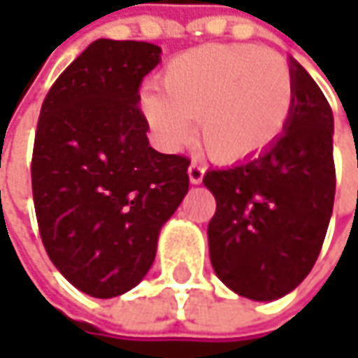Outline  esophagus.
Returning a JSON list of instances; mask_svg holds the SVG:
<instances>
[{"label":"esophagus","mask_w":358,"mask_h":358,"mask_svg":"<svg viewBox=\"0 0 358 358\" xmlns=\"http://www.w3.org/2000/svg\"><path fill=\"white\" fill-rule=\"evenodd\" d=\"M205 167L203 165H199V163H191L189 165V169H187V173H189V181L193 183V185H199L201 181H203V177H205Z\"/></svg>","instance_id":"34e87169"}]
</instances>
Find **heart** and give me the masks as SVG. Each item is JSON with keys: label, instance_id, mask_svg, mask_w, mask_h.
I'll return each mask as SVG.
<instances>
[{"label": "heart", "instance_id": "obj_1", "mask_svg": "<svg viewBox=\"0 0 358 358\" xmlns=\"http://www.w3.org/2000/svg\"><path fill=\"white\" fill-rule=\"evenodd\" d=\"M161 91H147L143 111L161 139L179 147L199 137L219 161L265 153L287 129L295 109V76L281 53L247 43L203 45L173 57Z\"/></svg>", "mask_w": 358, "mask_h": 358}]
</instances>
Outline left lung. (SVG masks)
Segmentation results:
<instances>
[{
  "label": "left lung",
  "mask_w": 358,
  "mask_h": 358,
  "mask_svg": "<svg viewBox=\"0 0 358 358\" xmlns=\"http://www.w3.org/2000/svg\"><path fill=\"white\" fill-rule=\"evenodd\" d=\"M295 109L265 153L203 177L217 209L209 221L215 273L237 295L291 293L321 253L335 201L333 111L305 67L291 59Z\"/></svg>",
  "instance_id": "1"
}]
</instances>
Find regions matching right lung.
I'll return each instance as SVG.
<instances>
[{
  "instance_id": "add662e5",
  "label": "right lung",
  "mask_w": 358,
  "mask_h": 358,
  "mask_svg": "<svg viewBox=\"0 0 358 358\" xmlns=\"http://www.w3.org/2000/svg\"><path fill=\"white\" fill-rule=\"evenodd\" d=\"M161 62L147 41L97 39L43 99L31 159L39 235L51 263L85 295L133 289L161 227L189 189V159L155 151L139 85Z\"/></svg>"
}]
</instances>
